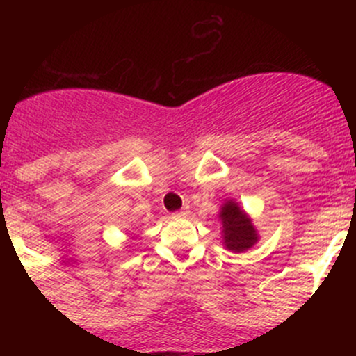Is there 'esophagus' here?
<instances>
[{"instance_id":"esophagus-1","label":"esophagus","mask_w":356,"mask_h":356,"mask_svg":"<svg viewBox=\"0 0 356 356\" xmlns=\"http://www.w3.org/2000/svg\"><path fill=\"white\" fill-rule=\"evenodd\" d=\"M187 214H189V211H187L186 207H184V209H181V211L175 212L174 218H187Z\"/></svg>"}]
</instances>
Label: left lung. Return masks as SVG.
<instances>
[{"mask_svg": "<svg viewBox=\"0 0 356 356\" xmlns=\"http://www.w3.org/2000/svg\"><path fill=\"white\" fill-rule=\"evenodd\" d=\"M219 220L222 246L227 251L244 252L259 241L251 216L234 199H224V202L220 204Z\"/></svg>", "mask_w": 356, "mask_h": 356, "instance_id": "1", "label": "left lung"}]
</instances>
